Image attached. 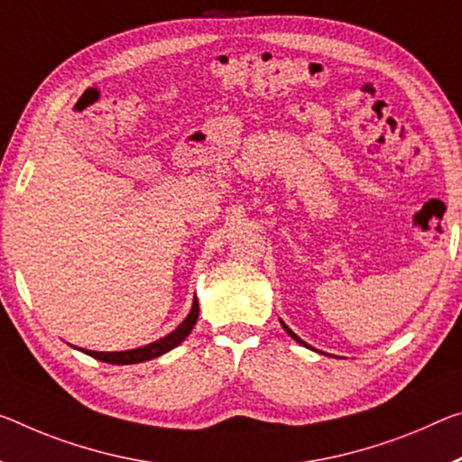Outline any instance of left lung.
<instances>
[{"instance_id": "left-lung-1", "label": "left lung", "mask_w": 462, "mask_h": 462, "mask_svg": "<svg viewBox=\"0 0 462 462\" xmlns=\"http://www.w3.org/2000/svg\"><path fill=\"white\" fill-rule=\"evenodd\" d=\"M280 323H282V327L285 328V333H288V335L291 337V339H294V341H298V343H300V346H304V347H309V349H312V347L309 346V343H304L302 339H300V337H298V335H296L294 331H291V328H290L288 325H285V323H283V320H280ZM319 354H320V351H319Z\"/></svg>"}]
</instances>
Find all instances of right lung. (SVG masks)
Masks as SVG:
<instances>
[{
	"label": "right lung",
	"mask_w": 462,
	"mask_h": 462,
	"mask_svg": "<svg viewBox=\"0 0 462 462\" xmlns=\"http://www.w3.org/2000/svg\"><path fill=\"white\" fill-rule=\"evenodd\" d=\"M197 319H199V302H197V296H195L193 306H191V310H189L187 319L182 320V323L177 328H174L172 333L164 335L162 339L148 343V346H143V347H135V349H127V351H92V349H82V347H76V349L84 351V354H88V356H92L94 360H100V362H106V364H116V365L148 362V360L164 356L166 351H171L177 346H180V343L187 339V335L193 331Z\"/></svg>",
	"instance_id": "right-lung-1"
}]
</instances>
